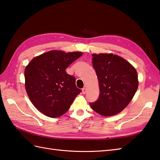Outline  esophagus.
I'll return each instance as SVG.
<instances>
[{
  "instance_id": "obj_1",
  "label": "esophagus",
  "mask_w": 160,
  "mask_h": 160,
  "mask_svg": "<svg viewBox=\"0 0 160 160\" xmlns=\"http://www.w3.org/2000/svg\"><path fill=\"white\" fill-rule=\"evenodd\" d=\"M82 93L83 94H86L87 93V88L84 87L82 89Z\"/></svg>"
}]
</instances>
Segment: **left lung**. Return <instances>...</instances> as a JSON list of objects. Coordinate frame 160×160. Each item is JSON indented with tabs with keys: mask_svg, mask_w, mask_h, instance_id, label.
<instances>
[{
	"mask_svg": "<svg viewBox=\"0 0 160 160\" xmlns=\"http://www.w3.org/2000/svg\"><path fill=\"white\" fill-rule=\"evenodd\" d=\"M92 57L99 95L97 101L89 104L102 116H114L132 101L138 87V74L132 65L118 55L100 53L92 54Z\"/></svg>",
	"mask_w": 160,
	"mask_h": 160,
	"instance_id": "8db88e82",
	"label": "left lung"
}]
</instances>
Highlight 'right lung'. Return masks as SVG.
<instances>
[{
	"instance_id": "obj_1",
	"label": "right lung",
	"mask_w": 160,
	"mask_h": 160,
	"mask_svg": "<svg viewBox=\"0 0 160 160\" xmlns=\"http://www.w3.org/2000/svg\"><path fill=\"white\" fill-rule=\"evenodd\" d=\"M82 55L81 52L50 50L33 58L26 67V91L39 112L57 118L69 109L81 90L65 69Z\"/></svg>"
}]
</instances>
